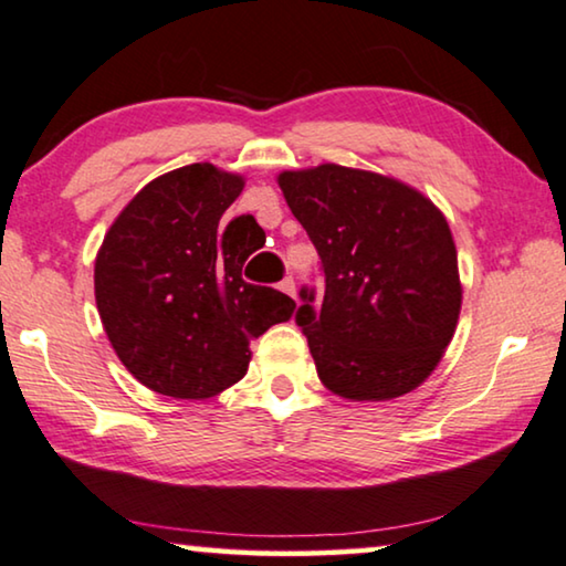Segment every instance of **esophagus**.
Here are the masks:
<instances>
[{
    "label": "esophagus",
    "instance_id": "1",
    "mask_svg": "<svg viewBox=\"0 0 566 566\" xmlns=\"http://www.w3.org/2000/svg\"><path fill=\"white\" fill-rule=\"evenodd\" d=\"M277 289H281L283 293H289V296L296 298V281H293L291 275H289V277H283V281L277 283Z\"/></svg>",
    "mask_w": 566,
    "mask_h": 566
}]
</instances>
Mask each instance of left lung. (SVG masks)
<instances>
[{
    "instance_id": "1",
    "label": "left lung",
    "mask_w": 566,
    "mask_h": 566,
    "mask_svg": "<svg viewBox=\"0 0 566 566\" xmlns=\"http://www.w3.org/2000/svg\"><path fill=\"white\" fill-rule=\"evenodd\" d=\"M277 184L318 252L324 293L298 291L316 373L349 400L403 396L429 378L460 318L447 219L413 188L367 170H289Z\"/></svg>"
}]
</instances>
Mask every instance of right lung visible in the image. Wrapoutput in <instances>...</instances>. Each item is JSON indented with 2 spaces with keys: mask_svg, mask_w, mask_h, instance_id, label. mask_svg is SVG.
I'll return each instance as SVG.
<instances>
[{
  "mask_svg": "<svg viewBox=\"0 0 566 566\" xmlns=\"http://www.w3.org/2000/svg\"><path fill=\"white\" fill-rule=\"evenodd\" d=\"M242 178L193 163L147 184L96 255V306L122 365L155 392L211 398L248 373L250 342L296 301L242 277L252 214H222ZM263 232V227H260ZM265 234V232H263Z\"/></svg>",
  "mask_w": 566,
  "mask_h": 566,
  "instance_id": "add662e5",
  "label": "right lung"
}]
</instances>
